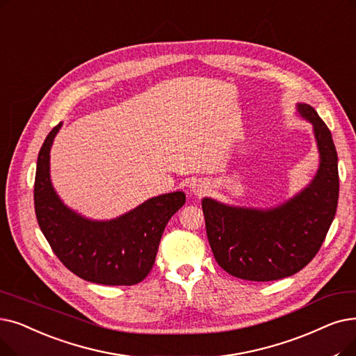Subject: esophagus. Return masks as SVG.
<instances>
[{
  "instance_id": "obj_1",
  "label": "esophagus",
  "mask_w": 356,
  "mask_h": 356,
  "mask_svg": "<svg viewBox=\"0 0 356 356\" xmlns=\"http://www.w3.org/2000/svg\"><path fill=\"white\" fill-rule=\"evenodd\" d=\"M208 183L205 181V180H202V179H193L192 181H191V184H189V189H191V192L193 193V195H196V196H200V195H204L207 191H208Z\"/></svg>"
}]
</instances>
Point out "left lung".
<instances>
[{
    "label": "left lung",
    "instance_id": "8db88e82",
    "mask_svg": "<svg viewBox=\"0 0 356 356\" xmlns=\"http://www.w3.org/2000/svg\"><path fill=\"white\" fill-rule=\"evenodd\" d=\"M297 113L313 125L318 151V168L305 188L270 208L202 199L216 264L240 280L276 281L300 272L317 254L333 222L339 199L333 138L310 104L297 103Z\"/></svg>",
    "mask_w": 356,
    "mask_h": 356
}]
</instances>
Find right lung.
<instances>
[{"label": "right lung", "instance_id": "1", "mask_svg": "<svg viewBox=\"0 0 356 356\" xmlns=\"http://www.w3.org/2000/svg\"><path fill=\"white\" fill-rule=\"evenodd\" d=\"M63 122L39 151L35 211L58 259L81 280L102 285H135L149 273L168 220L186 202L184 192L147 199L112 220H91L71 209L51 180V148Z\"/></svg>", "mask_w": 356, "mask_h": 356}]
</instances>
